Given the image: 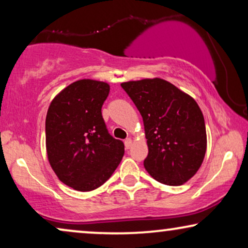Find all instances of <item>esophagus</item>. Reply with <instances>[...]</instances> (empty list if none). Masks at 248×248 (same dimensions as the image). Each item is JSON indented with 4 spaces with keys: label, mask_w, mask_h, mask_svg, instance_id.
I'll use <instances>...</instances> for the list:
<instances>
[{
    "label": "esophagus",
    "mask_w": 248,
    "mask_h": 248,
    "mask_svg": "<svg viewBox=\"0 0 248 248\" xmlns=\"http://www.w3.org/2000/svg\"><path fill=\"white\" fill-rule=\"evenodd\" d=\"M124 144H125V148L126 149H130L132 147V139L128 138L126 139V140L124 141Z\"/></svg>",
    "instance_id": "obj_1"
}]
</instances>
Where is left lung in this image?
Returning <instances> with one entry per match:
<instances>
[{
	"label": "left lung",
	"mask_w": 248,
	"mask_h": 248,
	"mask_svg": "<svg viewBox=\"0 0 248 248\" xmlns=\"http://www.w3.org/2000/svg\"><path fill=\"white\" fill-rule=\"evenodd\" d=\"M121 86L143 118L149 149L144 168L159 183L183 185L201 167L206 151L204 117L199 105L159 78Z\"/></svg>",
	"instance_id": "obj_1"
}]
</instances>
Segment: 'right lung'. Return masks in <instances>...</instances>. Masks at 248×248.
I'll return each instance as SVG.
<instances>
[{"instance_id":"1","label":"right lung","mask_w":248,"mask_h":248,"mask_svg":"<svg viewBox=\"0 0 248 248\" xmlns=\"http://www.w3.org/2000/svg\"><path fill=\"white\" fill-rule=\"evenodd\" d=\"M108 93L106 82L78 80L56 94L47 110L49 165L60 181L76 191L103 185L124 155V143L108 133L101 115Z\"/></svg>"}]
</instances>
